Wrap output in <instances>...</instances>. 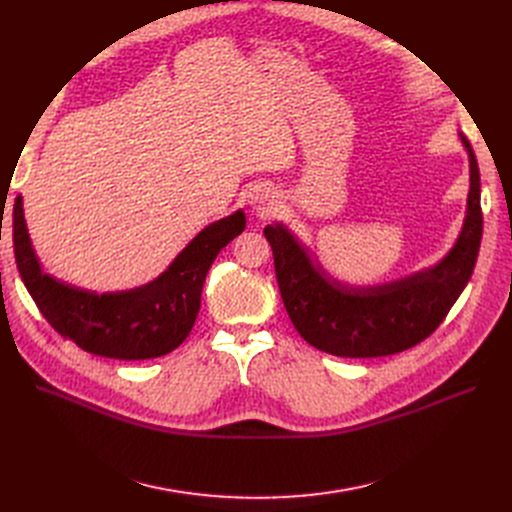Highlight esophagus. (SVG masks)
Here are the masks:
<instances>
[{
  "label": "esophagus",
  "mask_w": 512,
  "mask_h": 512,
  "mask_svg": "<svg viewBox=\"0 0 512 512\" xmlns=\"http://www.w3.org/2000/svg\"><path fill=\"white\" fill-rule=\"evenodd\" d=\"M273 198L275 196H271L269 191H264V189H256L252 196H250V206L256 210V212H266L269 208H273Z\"/></svg>",
  "instance_id": "1"
}]
</instances>
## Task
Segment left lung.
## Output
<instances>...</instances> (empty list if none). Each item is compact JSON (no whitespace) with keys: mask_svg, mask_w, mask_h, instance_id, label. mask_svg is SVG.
<instances>
[{"mask_svg":"<svg viewBox=\"0 0 512 512\" xmlns=\"http://www.w3.org/2000/svg\"><path fill=\"white\" fill-rule=\"evenodd\" d=\"M471 189L467 218L450 254L433 269L412 277L350 287L312 266L306 250L283 225H269V239L281 298L291 323L316 350L342 358H377L421 344L446 319L469 283L483 231L479 166L469 141Z\"/></svg>","mask_w":512,"mask_h":512,"instance_id":"1","label":"left lung"}]
</instances>
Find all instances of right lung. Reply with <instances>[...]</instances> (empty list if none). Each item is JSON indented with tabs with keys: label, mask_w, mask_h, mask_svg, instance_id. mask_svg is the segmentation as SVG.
Returning <instances> with one entry per match:
<instances>
[{
	"label": "right lung",
	"mask_w": 512,
	"mask_h": 512,
	"mask_svg": "<svg viewBox=\"0 0 512 512\" xmlns=\"http://www.w3.org/2000/svg\"><path fill=\"white\" fill-rule=\"evenodd\" d=\"M12 227L18 273L45 321L89 354L145 360L173 352L185 342L200 312L206 273L216 254L246 229V214L237 210L206 227L156 281L102 296L41 271L20 196L14 200Z\"/></svg>",
	"instance_id": "1"
}]
</instances>
